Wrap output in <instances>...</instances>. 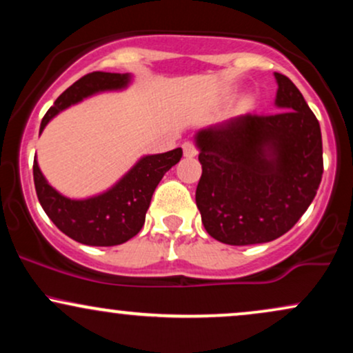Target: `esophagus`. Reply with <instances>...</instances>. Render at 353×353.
Masks as SVG:
<instances>
[{
	"label": "esophagus",
	"mask_w": 353,
	"mask_h": 353,
	"mask_svg": "<svg viewBox=\"0 0 353 353\" xmlns=\"http://www.w3.org/2000/svg\"><path fill=\"white\" fill-rule=\"evenodd\" d=\"M182 149H184V156L185 157H194L197 154L196 145H194L192 143H184V144H182Z\"/></svg>",
	"instance_id": "obj_1"
}]
</instances>
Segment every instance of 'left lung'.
<instances>
[{"label": "left lung", "instance_id": "left-lung-1", "mask_svg": "<svg viewBox=\"0 0 353 353\" xmlns=\"http://www.w3.org/2000/svg\"><path fill=\"white\" fill-rule=\"evenodd\" d=\"M274 114H245L194 134L202 176L196 204L210 237L229 245L264 244L302 217L322 181L320 124L287 76Z\"/></svg>", "mask_w": 353, "mask_h": 353}]
</instances>
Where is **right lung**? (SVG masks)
Returning <instances> with one entry per match:
<instances>
[{
  "instance_id": "obj_1",
  "label": "right lung",
  "mask_w": 353,
  "mask_h": 353,
  "mask_svg": "<svg viewBox=\"0 0 353 353\" xmlns=\"http://www.w3.org/2000/svg\"><path fill=\"white\" fill-rule=\"evenodd\" d=\"M131 83L132 74L129 72L96 71L86 74L68 88L48 109L39 125V134L52 117L64 109L101 92L124 91ZM181 157V148L163 154H145L111 188L84 199H72L52 188L34 157L36 194L48 217L68 237L84 245H119L134 237L143 228L154 190Z\"/></svg>"
}]
</instances>
